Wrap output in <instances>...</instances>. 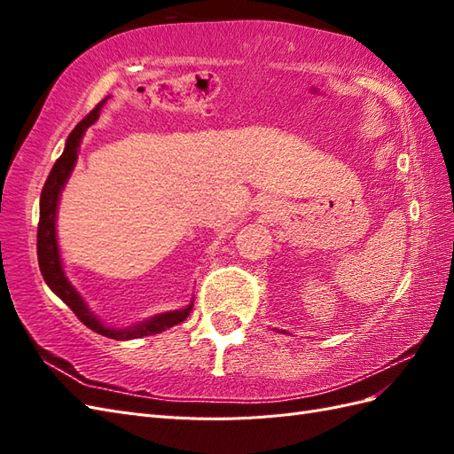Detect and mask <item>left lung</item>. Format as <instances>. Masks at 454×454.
<instances>
[{
  "instance_id": "obj_1",
  "label": "left lung",
  "mask_w": 454,
  "mask_h": 454,
  "mask_svg": "<svg viewBox=\"0 0 454 454\" xmlns=\"http://www.w3.org/2000/svg\"><path fill=\"white\" fill-rule=\"evenodd\" d=\"M282 333H286V332H282Z\"/></svg>"
}]
</instances>
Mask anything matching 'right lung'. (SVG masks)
<instances>
[{"label": "right lung", "instance_id": "add662e5", "mask_svg": "<svg viewBox=\"0 0 454 454\" xmlns=\"http://www.w3.org/2000/svg\"><path fill=\"white\" fill-rule=\"evenodd\" d=\"M104 104L106 100H102L98 106H96L92 112L70 132V136H67L62 155L57 159V162H54V167L45 182V187L41 191L39 225H37V261H39V270L43 274V280L47 282V286L74 310L77 318L89 329L109 339L129 340V339H140V337L160 333L164 329L184 322L189 316L191 309H193V303H189L185 309H180V310H170V312L151 316L149 320H144L136 325L117 329V327H109L96 318V316L90 312V309L87 307L83 297L75 292L72 282L66 278L59 242H57V208H59L62 189L75 167L81 138H83L85 130L92 125V122L98 119V114Z\"/></svg>", "mask_w": 454, "mask_h": 454}]
</instances>
